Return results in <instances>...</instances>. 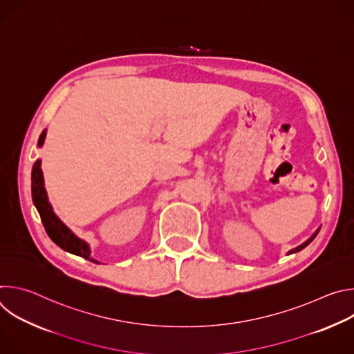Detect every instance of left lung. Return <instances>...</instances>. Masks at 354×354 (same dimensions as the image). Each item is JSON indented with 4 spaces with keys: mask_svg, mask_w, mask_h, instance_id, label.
<instances>
[{
    "mask_svg": "<svg viewBox=\"0 0 354 354\" xmlns=\"http://www.w3.org/2000/svg\"><path fill=\"white\" fill-rule=\"evenodd\" d=\"M318 232H319V230H318V231H317V232H315V234H314V235H313V236H311V238H310V239H308V241H306V242H304V243H302V245H299V246H297V248H295V249H291V250H290V252H288V254H295V252H299V250H301V249H304V248H306V246H307V245H310V243H311V242H313V241H314V238H315V236H317V235H318Z\"/></svg>",
    "mask_w": 354,
    "mask_h": 354,
    "instance_id": "left-lung-1",
    "label": "left lung"
}]
</instances>
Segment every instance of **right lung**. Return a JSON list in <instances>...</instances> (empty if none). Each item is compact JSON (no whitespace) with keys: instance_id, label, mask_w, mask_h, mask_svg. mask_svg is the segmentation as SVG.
<instances>
[{"instance_id":"right-lung-1","label":"right lung","mask_w":354,"mask_h":354,"mask_svg":"<svg viewBox=\"0 0 354 354\" xmlns=\"http://www.w3.org/2000/svg\"><path fill=\"white\" fill-rule=\"evenodd\" d=\"M44 137H46V131H43L39 137V147L43 144ZM32 197H33V203L40 214L44 230L47 235L52 238V241L56 245H59L62 249L70 252V254L78 255L93 263H97L91 258V250L88 243L80 239L78 236H75L53 213L43 186V174L40 168V160H36L32 168Z\"/></svg>"}]
</instances>
